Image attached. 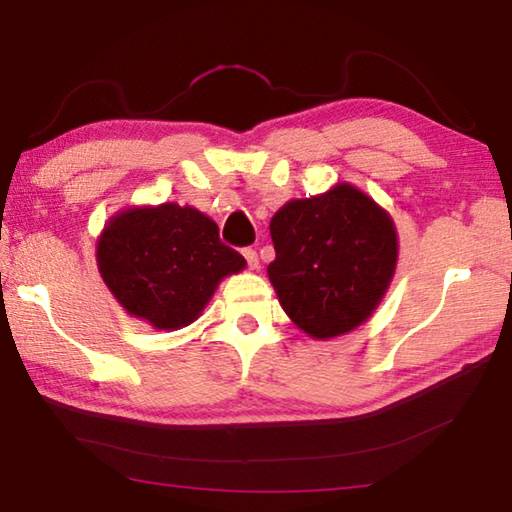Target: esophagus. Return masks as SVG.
Masks as SVG:
<instances>
[{
    "label": "esophagus",
    "mask_w": 512,
    "mask_h": 512,
    "mask_svg": "<svg viewBox=\"0 0 512 512\" xmlns=\"http://www.w3.org/2000/svg\"><path fill=\"white\" fill-rule=\"evenodd\" d=\"M241 253H244L250 271H257V268H259V257H257L255 250L253 248H244V250H241Z\"/></svg>",
    "instance_id": "1"
}]
</instances>
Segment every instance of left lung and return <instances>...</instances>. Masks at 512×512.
<instances>
[{"label":"left lung","mask_w":512,"mask_h":512,"mask_svg":"<svg viewBox=\"0 0 512 512\" xmlns=\"http://www.w3.org/2000/svg\"><path fill=\"white\" fill-rule=\"evenodd\" d=\"M271 237L268 280L287 316L314 339L366 323L395 275L393 219L348 183L280 207Z\"/></svg>","instance_id":"1"}]
</instances>
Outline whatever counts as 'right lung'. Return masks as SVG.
Wrapping results in <instances>:
<instances>
[{
	"label": "right lung",
	"instance_id": "1",
	"mask_svg": "<svg viewBox=\"0 0 512 512\" xmlns=\"http://www.w3.org/2000/svg\"><path fill=\"white\" fill-rule=\"evenodd\" d=\"M99 273L128 314L155 329H180L201 316L225 275L246 259L219 239L196 207L162 203L112 216L97 244Z\"/></svg>",
	"mask_w": 512,
	"mask_h": 512
}]
</instances>
